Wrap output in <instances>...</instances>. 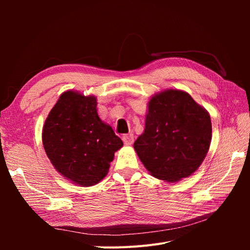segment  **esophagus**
I'll use <instances>...</instances> for the list:
<instances>
[{
  "label": "esophagus",
  "instance_id": "34e87169",
  "mask_svg": "<svg viewBox=\"0 0 250 250\" xmlns=\"http://www.w3.org/2000/svg\"><path fill=\"white\" fill-rule=\"evenodd\" d=\"M123 142L125 143V145H131L133 143V134H125L123 137Z\"/></svg>",
  "mask_w": 250,
  "mask_h": 250
}]
</instances>
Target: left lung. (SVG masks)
I'll list each match as a JSON object with an SVG mask.
<instances>
[{
	"label": "left lung",
	"instance_id": "left-lung-1",
	"mask_svg": "<svg viewBox=\"0 0 250 250\" xmlns=\"http://www.w3.org/2000/svg\"><path fill=\"white\" fill-rule=\"evenodd\" d=\"M210 140L208 112L188 93L168 89L150 99L145 130L133 147L151 175L174 183L199 168Z\"/></svg>",
	"mask_w": 250,
	"mask_h": 250
}]
</instances>
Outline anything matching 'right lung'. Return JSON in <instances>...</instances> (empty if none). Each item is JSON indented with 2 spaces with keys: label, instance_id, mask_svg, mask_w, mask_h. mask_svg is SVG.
Here are the masks:
<instances>
[{
  "label": "right lung",
  "instance_id": "obj_1",
  "mask_svg": "<svg viewBox=\"0 0 250 250\" xmlns=\"http://www.w3.org/2000/svg\"><path fill=\"white\" fill-rule=\"evenodd\" d=\"M43 148L55 169L82 187L99 183L123 142L97 112L96 97L69 90L49 113L42 128Z\"/></svg>",
  "mask_w": 250,
  "mask_h": 250
}]
</instances>
